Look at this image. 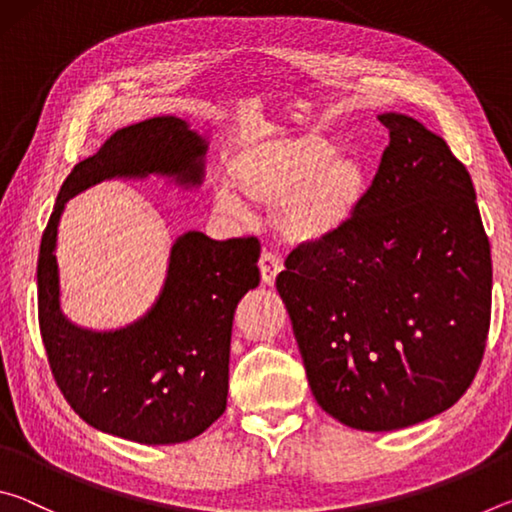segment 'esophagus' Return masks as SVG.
<instances>
[{
  "label": "esophagus",
  "mask_w": 512,
  "mask_h": 512,
  "mask_svg": "<svg viewBox=\"0 0 512 512\" xmlns=\"http://www.w3.org/2000/svg\"><path fill=\"white\" fill-rule=\"evenodd\" d=\"M282 268H284L282 257L275 255L273 250H264L262 257H259V271H262V282L268 284V287H271V284L275 282V277H277V273L282 271Z\"/></svg>",
  "instance_id": "1"
}]
</instances>
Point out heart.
<instances>
[{
	"label": "heart",
	"instance_id": "obj_1",
	"mask_svg": "<svg viewBox=\"0 0 512 512\" xmlns=\"http://www.w3.org/2000/svg\"><path fill=\"white\" fill-rule=\"evenodd\" d=\"M230 185L248 201L273 207V221L289 241L339 235L368 192V167L359 153L336 149L318 131L280 135L241 146L228 162ZM214 210L232 219L246 205L230 187H216Z\"/></svg>",
	"mask_w": 512,
	"mask_h": 512
}]
</instances>
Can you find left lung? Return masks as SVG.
<instances>
[{"label": "left lung", "instance_id": "obj_1", "mask_svg": "<svg viewBox=\"0 0 512 512\" xmlns=\"http://www.w3.org/2000/svg\"><path fill=\"white\" fill-rule=\"evenodd\" d=\"M354 219L277 275L320 409L393 431L447 411L481 366L492 262L474 185L443 137L397 112Z\"/></svg>", "mask_w": 512, "mask_h": 512}]
</instances>
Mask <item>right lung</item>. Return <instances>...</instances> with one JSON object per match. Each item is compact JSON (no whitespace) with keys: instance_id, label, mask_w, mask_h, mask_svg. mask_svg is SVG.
Instances as JSON below:
<instances>
[{"instance_id":"right-lung-1","label":"right lung","mask_w":512,"mask_h":512,"mask_svg":"<svg viewBox=\"0 0 512 512\" xmlns=\"http://www.w3.org/2000/svg\"><path fill=\"white\" fill-rule=\"evenodd\" d=\"M205 149L178 117L121 128L69 173L42 235L38 320L51 375L85 422L133 443H185L223 415L232 320L259 284V241L187 232L171 248L167 282L149 314L115 332H90L60 311L58 221L69 198L106 178L160 173L198 185Z\"/></svg>"}]
</instances>
